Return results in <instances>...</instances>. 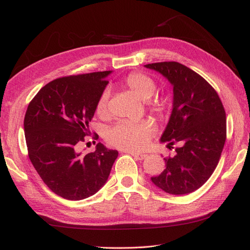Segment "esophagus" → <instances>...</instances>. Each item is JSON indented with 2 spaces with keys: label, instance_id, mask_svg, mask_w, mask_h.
Returning a JSON list of instances; mask_svg holds the SVG:
<instances>
[{
  "label": "esophagus",
  "instance_id": "obj_1",
  "mask_svg": "<svg viewBox=\"0 0 250 250\" xmlns=\"http://www.w3.org/2000/svg\"><path fill=\"white\" fill-rule=\"evenodd\" d=\"M131 155L133 156L137 160H144V159L147 157L145 153H137V152H131Z\"/></svg>",
  "mask_w": 250,
  "mask_h": 250
}]
</instances>
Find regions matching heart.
I'll return each mask as SVG.
<instances>
[{"mask_svg": "<svg viewBox=\"0 0 250 250\" xmlns=\"http://www.w3.org/2000/svg\"><path fill=\"white\" fill-rule=\"evenodd\" d=\"M122 87L134 93L137 98L148 100L156 91V83L144 73H130L124 81ZM108 91H103L95 103V113L99 117L108 115ZM168 100L160 98L149 103L150 109L157 113H164L167 109ZM156 125L151 120L120 121L110 126L105 132V139L108 144L124 150H140L144 148L151 135L155 133Z\"/></svg>", "mask_w": 250, "mask_h": 250, "instance_id": "1", "label": "heart"}]
</instances>
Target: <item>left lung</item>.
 Returning <instances> with one entry per match:
<instances>
[{
  "instance_id": "left-lung-1",
  "label": "left lung",
  "mask_w": 250,
  "mask_h": 250,
  "mask_svg": "<svg viewBox=\"0 0 250 250\" xmlns=\"http://www.w3.org/2000/svg\"><path fill=\"white\" fill-rule=\"evenodd\" d=\"M145 66L172 83L173 109L161 142L168 147L179 144L174 157L164 158L166 169L151 182L169 194L191 193L207 182L219 162L227 137L224 105L203 77L178 62Z\"/></svg>"
}]
</instances>
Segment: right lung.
I'll list each match as a JSON object with an SVG mask.
<instances>
[{"instance_id": "obj_1", "label": "right lung", "mask_w": 250, "mask_h": 250, "mask_svg": "<svg viewBox=\"0 0 250 250\" xmlns=\"http://www.w3.org/2000/svg\"><path fill=\"white\" fill-rule=\"evenodd\" d=\"M110 73L57 78L36 93L26 109L23 125L30 160L47 187L63 199L79 201L98 192L118 157V151L101 143L93 152H79Z\"/></svg>"}]
</instances>
